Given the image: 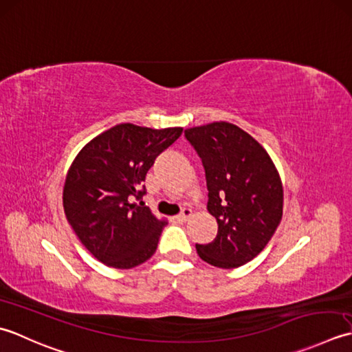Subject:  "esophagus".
Instances as JSON below:
<instances>
[{"mask_svg": "<svg viewBox=\"0 0 352 352\" xmlns=\"http://www.w3.org/2000/svg\"><path fill=\"white\" fill-rule=\"evenodd\" d=\"M192 216V211L190 210V208H184V210H182V212L181 214H177V220H181V221H186V220H188L190 217Z\"/></svg>", "mask_w": 352, "mask_h": 352, "instance_id": "34e87169", "label": "esophagus"}]
</instances>
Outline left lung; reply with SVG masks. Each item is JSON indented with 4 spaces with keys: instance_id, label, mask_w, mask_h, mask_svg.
I'll list each match as a JSON object with an SVG mask.
<instances>
[{
    "instance_id": "8db88e82",
    "label": "left lung",
    "mask_w": 352,
    "mask_h": 352,
    "mask_svg": "<svg viewBox=\"0 0 352 352\" xmlns=\"http://www.w3.org/2000/svg\"><path fill=\"white\" fill-rule=\"evenodd\" d=\"M186 140L202 157L208 211L217 220L214 241L196 245L211 266L235 269L261 252L283 219L284 191L260 142L228 121L190 127Z\"/></svg>"
}]
</instances>
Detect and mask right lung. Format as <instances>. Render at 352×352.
Returning <instances> with one entry per match:
<instances>
[{"label":"right lung","instance_id":"add662e5","mask_svg":"<svg viewBox=\"0 0 352 352\" xmlns=\"http://www.w3.org/2000/svg\"><path fill=\"white\" fill-rule=\"evenodd\" d=\"M182 127L150 129L121 123L97 135L71 162L63 211L78 240L104 266L132 269L155 254L167 220L132 202L156 156Z\"/></svg>","mask_w":352,"mask_h":352}]
</instances>
